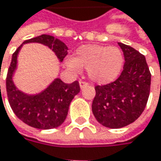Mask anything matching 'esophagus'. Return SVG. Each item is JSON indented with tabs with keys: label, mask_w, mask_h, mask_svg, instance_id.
Listing matches in <instances>:
<instances>
[{
	"label": "esophagus",
	"mask_w": 161,
	"mask_h": 161,
	"mask_svg": "<svg viewBox=\"0 0 161 161\" xmlns=\"http://www.w3.org/2000/svg\"><path fill=\"white\" fill-rule=\"evenodd\" d=\"M79 85H80L81 88H84L85 86H86L88 85V83H86V82H85V81L81 80L80 82H79Z\"/></svg>",
	"instance_id": "esophagus-1"
}]
</instances>
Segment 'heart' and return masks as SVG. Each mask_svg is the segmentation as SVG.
<instances>
[{"instance_id":"heart-1","label":"heart","mask_w":161,"mask_h":161,"mask_svg":"<svg viewBox=\"0 0 161 161\" xmlns=\"http://www.w3.org/2000/svg\"><path fill=\"white\" fill-rule=\"evenodd\" d=\"M70 68L87 71L88 77L98 84H108L115 80L124 65V56L116 47L86 45L77 49L75 58H69Z\"/></svg>"}]
</instances>
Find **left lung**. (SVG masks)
Segmentation results:
<instances>
[{"instance_id":"8db88e82","label":"left lung","mask_w":161,"mask_h":161,"mask_svg":"<svg viewBox=\"0 0 161 161\" xmlns=\"http://www.w3.org/2000/svg\"><path fill=\"white\" fill-rule=\"evenodd\" d=\"M125 63L119 77L112 83L96 86L92 112L104 127L119 129L134 122L144 112L151 85L145 58L133 47L118 43Z\"/></svg>"}]
</instances>
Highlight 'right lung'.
Here are the masks:
<instances>
[{
    "label": "right lung",
    "mask_w": 161,
    "mask_h": 161,
    "mask_svg": "<svg viewBox=\"0 0 161 161\" xmlns=\"http://www.w3.org/2000/svg\"><path fill=\"white\" fill-rule=\"evenodd\" d=\"M28 43H40L48 47L55 52L59 61H62L68 54L67 46L51 35L42 34L24 41L14 52L7 72L6 91L10 106L16 116L31 127L40 130L58 128L64 122L71 102L80 91L79 83L75 81L72 84H65L59 78H56L47 88L36 95H28L18 90L13 82V74L16 69L18 52L24 44Z\"/></svg>",
    "instance_id": "right-lung-1"
}]
</instances>
